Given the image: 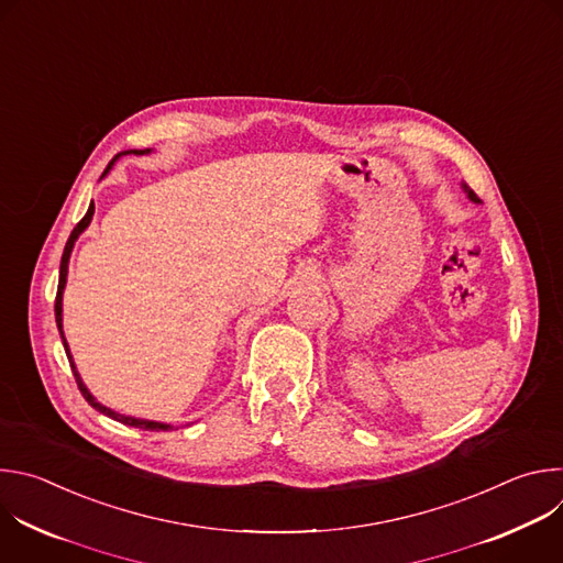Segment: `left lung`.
<instances>
[{
    "instance_id": "8db88e82",
    "label": "left lung",
    "mask_w": 563,
    "mask_h": 563,
    "mask_svg": "<svg viewBox=\"0 0 563 563\" xmlns=\"http://www.w3.org/2000/svg\"><path fill=\"white\" fill-rule=\"evenodd\" d=\"M461 189H463V191H465V196H467V198H470V200H472V202H481V200H478V198H476V194H474V191H472V189H470V187H467V185H465V183H461Z\"/></svg>"
}]
</instances>
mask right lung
Instances as JSON below:
<instances>
[{"label": "right lung", "instance_id": "obj_1", "mask_svg": "<svg viewBox=\"0 0 563 563\" xmlns=\"http://www.w3.org/2000/svg\"><path fill=\"white\" fill-rule=\"evenodd\" d=\"M146 155V153H151V148H129V151H120L111 163H109V167L104 169V174H102V178L113 169V165L118 163V159L122 157V155ZM93 213H96V205L91 202L89 205V211H87V216L79 220L77 224H75V229L70 231V235H68V240H66V247H64V254H62V263H59V283H57V296H55V323H57V330H59V336H62V343H64V352H66V356H68V363H70V369H73V376H75V380H77V387H79V391H82V396L89 400V406L91 408H96L100 415H104V417H109V419H113V421H120V423H124V426H131V428H140V430H151V432H167V430H172L174 426H169V423H163V421H148V419H137V417H126V415H120V412H115V410H111V408H107V406H102L100 400L89 391V387L85 385V380H82V376H79V372H77V367H75V361H73V354H70V347H68V343H66V336H64V330H62V296H64V287H66V276H68V261H70V252H73V247H75V240L79 238V233H82L89 224H91V220H93Z\"/></svg>", "mask_w": 563, "mask_h": 563}]
</instances>
